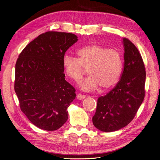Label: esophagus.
Listing matches in <instances>:
<instances>
[{
    "label": "esophagus",
    "instance_id": "obj_1",
    "mask_svg": "<svg viewBox=\"0 0 160 160\" xmlns=\"http://www.w3.org/2000/svg\"><path fill=\"white\" fill-rule=\"evenodd\" d=\"M77 98H78V100H83V99H84V98H86V96L79 93V94H78V95H77Z\"/></svg>",
    "mask_w": 160,
    "mask_h": 160
}]
</instances>
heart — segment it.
<instances>
[{
	"mask_svg": "<svg viewBox=\"0 0 160 160\" xmlns=\"http://www.w3.org/2000/svg\"><path fill=\"white\" fill-rule=\"evenodd\" d=\"M78 58L69 54L63 57V66L67 77L78 82L86 73L88 77L80 83L83 91H93L100 86L111 88L119 82L122 69V58L119 51L97 44L83 47L77 52Z\"/></svg>",
	"mask_w": 160,
	"mask_h": 160,
	"instance_id": "b5f03b06",
	"label": "heart"
}]
</instances>
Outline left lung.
Segmentation results:
<instances>
[{
    "label": "left lung",
    "mask_w": 160,
    "mask_h": 160,
    "mask_svg": "<svg viewBox=\"0 0 160 160\" xmlns=\"http://www.w3.org/2000/svg\"><path fill=\"white\" fill-rule=\"evenodd\" d=\"M124 68L116 86L97 100L93 123L100 131L112 132L128 125L134 118L145 97L146 71L137 47L122 39Z\"/></svg>",
    "instance_id": "8db88e82"
}]
</instances>
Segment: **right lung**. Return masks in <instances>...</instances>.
<instances>
[{
    "instance_id": "1",
    "label": "right lung",
    "mask_w": 160,
    "mask_h": 160,
    "mask_svg": "<svg viewBox=\"0 0 160 160\" xmlns=\"http://www.w3.org/2000/svg\"><path fill=\"white\" fill-rule=\"evenodd\" d=\"M77 41L71 33L47 32L27 45L17 60L14 89L21 110L40 129L56 130L68 119L76 90L65 79L62 61Z\"/></svg>"
}]
</instances>
